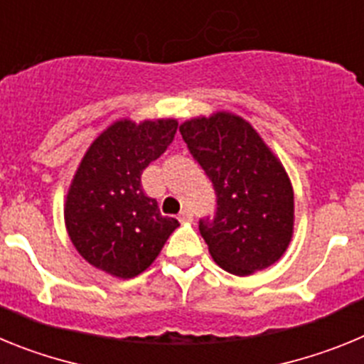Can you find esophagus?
Wrapping results in <instances>:
<instances>
[{"label":"esophagus","mask_w":364,"mask_h":364,"mask_svg":"<svg viewBox=\"0 0 364 364\" xmlns=\"http://www.w3.org/2000/svg\"><path fill=\"white\" fill-rule=\"evenodd\" d=\"M178 220L180 222H191L193 220V211L188 210V208H186V210H182V211H180V215H178Z\"/></svg>","instance_id":"obj_1"}]
</instances>
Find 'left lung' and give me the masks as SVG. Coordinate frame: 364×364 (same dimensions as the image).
Wrapping results in <instances>:
<instances>
[{
  "label": "left lung",
  "mask_w": 364,
  "mask_h": 364,
  "mask_svg": "<svg viewBox=\"0 0 364 364\" xmlns=\"http://www.w3.org/2000/svg\"><path fill=\"white\" fill-rule=\"evenodd\" d=\"M180 134L217 195L215 217L198 222L215 262L239 277L277 262L294 235V189L277 156L231 112L191 118Z\"/></svg>",
  "instance_id": "8db88e82"
}]
</instances>
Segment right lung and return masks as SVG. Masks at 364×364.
<instances>
[{
  "instance_id": "add662e5",
  "label": "right lung",
  "mask_w": 364,
  "mask_h": 364,
  "mask_svg": "<svg viewBox=\"0 0 364 364\" xmlns=\"http://www.w3.org/2000/svg\"><path fill=\"white\" fill-rule=\"evenodd\" d=\"M178 122L118 120L96 138L78 166L65 200L74 247L95 268L133 279L159 257L178 220L164 217L142 189V171L166 153Z\"/></svg>"
}]
</instances>
